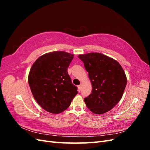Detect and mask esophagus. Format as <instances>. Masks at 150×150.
<instances>
[{
    "mask_svg": "<svg viewBox=\"0 0 150 150\" xmlns=\"http://www.w3.org/2000/svg\"><path fill=\"white\" fill-rule=\"evenodd\" d=\"M78 91L80 92L81 91V89H82V85H81V84L79 85V86H78Z\"/></svg>",
    "mask_w": 150,
    "mask_h": 150,
    "instance_id": "1",
    "label": "esophagus"
}]
</instances>
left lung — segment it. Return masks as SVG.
<instances>
[{
    "instance_id": "8db88e82",
    "label": "left lung",
    "mask_w": 150,
    "mask_h": 150,
    "mask_svg": "<svg viewBox=\"0 0 150 150\" xmlns=\"http://www.w3.org/2000/svg\"><path fill=\"white\" fill-rule=\"evenodd\" d=\"M92 83V93L84 98L89 110L104 114L114 108L122 96L127 79L118 62L101 53L79 55Z\"/></svg>"
}]
</instances>
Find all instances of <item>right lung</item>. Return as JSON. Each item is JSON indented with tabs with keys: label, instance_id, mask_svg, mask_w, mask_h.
<instances>
[{
	"label": "right lung",
	"instance_id": "obj_1",
	"mask_svg": "<svg viewBox=\"0 0 150 150\" xmlns=\"http://www.w3.org/2000/svg\"><path fill=\"white\" fill-rule=\"evenodd\" d=\"M73 54L54 51L39 57L30 70L28 82L35 101L44 110L59 114L70 106L78 94L67 68Z\"/></svg>",
	"mask_w": 150,
	"mask_h": 150
}]
</instances>
